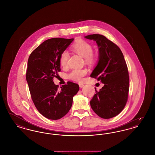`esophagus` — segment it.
Wrapping results in <instances>:
<instances>
[{
  "instance_id": "esophagus-1",
  "label": "esophagus",
  "mask_w": 155,
  "mask_h": 155,
  "mask_svg": "<svg viewBox=\"0 0 155 155\" xmlns=\"http://www.w3.org/2000/svg\"><path fill=\"white\" fill-rule=\"evenodd\" d=\"M78 85H79V86H80L81 88V87H84V85L83 84H82V83H79V84H78Z\"/></svg>"
}]
</instances>
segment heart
Here are the masks:
<instances>
[{"mask_svg":"<svg viewBox=\"0 0 155 155\" xmlns=\"http://www.w3.org/2000/svg\"><path fill=\"white\" fill-rule=\"evenodd\" d=\"M73 50L80 55L84 57L85 62L87 64H93L97 59L98 55L93 51L92 45L87 41L78 40L72 47ZM69 55L67 51L62 52L59 58V63L62 68H65L68 66ZM87 70L85 68H74L68 74V78L72 80L81 81L83 77L87 74Z\"/></svg>","mask_w":155,"mask_h":155,"instance_id":"b5f03b06","label":"heart"}]
</instances>
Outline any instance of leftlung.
Masks as SVG:
<instances>
[{
    "label": "left lung",
    "mask_w": 155,
    "mask_h": 155,
    "mask_svg": "<svg viewBox=\"0 0 155 155\" xmlns=\"http://www.w3.org/2000/svg\"><path fill=\"white\" fill-rule=\"evenodd\" d=\"M85 38L96 41L99 47V60L91 77L104 84L99 91L95 90L91 106L100 117L113 118L124 110L128 99L129 75L126 63L118 45L104 36L93 34Z\"/></svg>",
    "instance_id": "8db88e82"
}]
</instances>
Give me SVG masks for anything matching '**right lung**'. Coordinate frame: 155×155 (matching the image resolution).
<instances>
[{
	"label": "right lung",
	"instance_id": "1",
	"mask_svg": "<svg viewBox=\"0 0 155 155\" xmlns=\"http://www.w3.org/2000/svg\"><path fill=\"white\" fill-rule=\"evenodd\" d=\"M73 40H47L31 52L28 59L26 78L31 99L38 111L49 119L63 117L70 110L73 96L79 91V85L73 82L68 81L60 89L53 82L61 71L60 55Z\"/></svg>",
	"mask_w": 155,
	"mask_h": 155
}]
</instances>
